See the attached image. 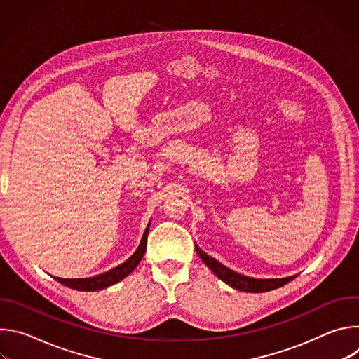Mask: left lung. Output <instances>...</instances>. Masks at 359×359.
<instances>
[{"mask_svg":"<svg viewBox=\"0 0 359 359\" xmlns=\"http://www.w3.org/2000/svg\"><path fill=\"white\" fill-rule=\"evenodd\" d=\"M196 251L200 255V259L204 262V264H206L222 281H224L226 284H229L230 287H233L238 291L266 292V291L280 288V287L285 285L287 283H290L291 280L295 278V276L285 277V278H267V280L251 278V277H247V276H241V274L230 270L229 267L223 266L216 259L210 257L209 254H206L203 250H200V247H197V245H196Z\"/></svg>","mask_w":359,"mask_h":359,"instance_id":"8db88e82","label":"left lung"}]
</instances>
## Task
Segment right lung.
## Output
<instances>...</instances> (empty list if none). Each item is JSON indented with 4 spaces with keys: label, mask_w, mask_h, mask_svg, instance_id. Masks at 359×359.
I'll list each match as a JSON object with an SVG mask.
<instances>
[{
    "label": "right lung",
    "mask_w": 359,
    "mask_h": 359,
    "mask_svg": "<svg viewBox=\"0 0 359 359\" xmlns=\"http://www.w3.org/2000/svg\"><path fill=\"white\" fill-rule=\"evenodd\" d=\"M147 234H149V224L143 233L139 247L136 248V251L130 255V257L121 266H118L104 274H99V276L89 277V278H60V277H54V278L58 283H61L69 288L79 290V291H97L102 288H107L109 285H114V284L119 283L121 280H123L126 276H129L140 263L143 254L146 251Z\"/></svg>",
    "instance_id": "right-lung-1"
}]
</instances>
